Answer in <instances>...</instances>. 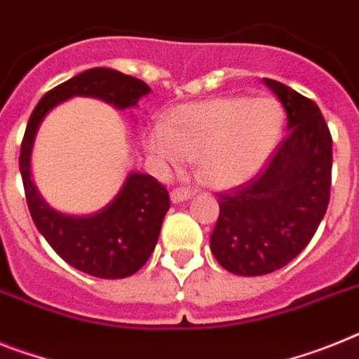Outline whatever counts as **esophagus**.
<instances>
[{
  "label": "esophagus",
  "mask_w": 359,
  "mask_h": 359,
  "mask_svg": "<svg viewBox=\"0 0 359 359\" xmlns=\"http://www.w3.org/2000/svg\"><path fill=\"white\" fill-rule=\"evenodd\" d=\"M194 189L186 188V186H180V188H175L171 191V201L173 203H182V201H188V198L194 197Z\"/></svg>",
  "instance_id": "1"
}]
</instances>
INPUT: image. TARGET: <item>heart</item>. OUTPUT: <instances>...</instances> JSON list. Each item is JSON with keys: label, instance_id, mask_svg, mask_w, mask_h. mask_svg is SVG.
<instances>
[{"label": "heart", "instance_id": "obj_1", "mask_svg": "<svg viewBox=\"0 0 359 359\" xmlns=\"http://www.w3.org/2000/svg\"><path fill=\"white\" fill-rule=\"evenodd\" d=\"M281 129V105L272 98L224 96L175 107L144 142L158 164L177 168L194 158L204 184L231 188L266 162Z\"/></svg>", "mask_w": 359, "mask_h": 359}]
</instances>
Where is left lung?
I'll list each match as a JSON object with an SVG mask.
<instances>
[{
  "mask_svg": "<svg viewBox=\"0 0 359 359\" xmlns=\"http://www.w3.org/2000/svg\"><path fill=\"white\" fill-rule=\"evenodd\" d=\"M287 111L288 135L246 184L219 194L210 237L217 263L237 276L276 272L305 250L327 212L332 180V137L314 102L270 78Z\"/></svg>",
  "mask_w": 359,
  "mask_h": 359,
  "instance_id": "left-lung-1",
  "label": "left lung"
}]
</instances>
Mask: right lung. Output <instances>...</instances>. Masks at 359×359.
Segmentation results:
<instances>
[{
    "mask_svg": "<svg viewBox=\"0 0 359 359\" xmlns=\"http://www.w3.org/2000/svg\"><path fill=\"white\" fill-rule=\"evenodd\" d=\"M149 91L146 82L114 69H87L45 93L27 123L20 171L32 221L65 263L89 276L122 279L138 272L155 250L162 221L170 210V195L151 175L129 173L118 195L102 212L87 217L58 213L43 203L31 180L36 131L45 114L71 96H95L126 109L137 105Z\"/></svg>",
    "mask_w": 359,
    "mask_h": 359,
    "instance_id": "add662e5",
    "label": "right lung"
}]
</instances>
